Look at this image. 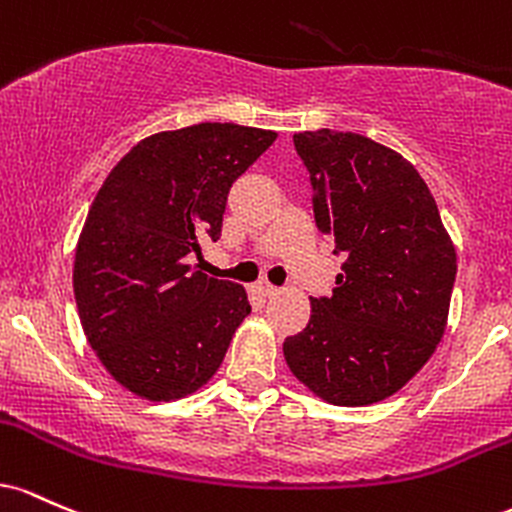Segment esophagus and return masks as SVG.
<instances>
[{"label":"esophagus","instance_id":"1","mask_svg":"<svg viewBox=\"0 0 512 512\" xmlns=\"http://www.w3.org/2000/svg\"><path fill=\"white\" fill-rule=\"evenodd\" d=\"M258 290H261V295H263V297H273V295H278V287L268 283V280H263V283H258Z\"/></svg>","mask_w":512,"mask_h":512}]
</instances>
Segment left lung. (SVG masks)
I'll list each match as a JSON object with an SVG mask.
<instances>
[{
    "label": "left lung",
    "instance_id": "8db88e82",
    "mask_svg": "<svg viewBox=\"0 0 512 512\" xmlns=\"http://www.w3.org/2000/svg\"><path fill=\"white\" fill-rule=\"evenodd\" d=\"M292 142L307 166L319 232L346 263L331 297H309L312 317L285 338V363L329 404H377L438 348L455 246L426 181L399 152L329 128L297 132Z\"/></svg>",
    "mask_w": 512,
    "mask_h": 512
}]
</instances>
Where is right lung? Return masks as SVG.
Segmentation results:
<instances>
[{"instance_id":"obj_1","label":"right lung","mask_w":512,"mask_h":512,"mask_svg":"<svg viewBox=\"0 0 512 512\" xmlns=\"http://www.w3.org/2000/svg\"><path fill=\"white\" fill-rule=\"evenodd\" d=\"M275 137L234 123L157 132L96 193L74 300L89 346L132 394L171 401L203 387L249 317L244 287L193 271L188 256L220 239L229 188Z\"/></svg>"}]
</instances>
